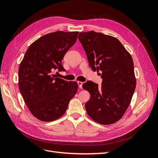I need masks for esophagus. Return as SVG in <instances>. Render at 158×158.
<instances>
[{
    "label": "esophagus",
    "mask_w": 158,
    "mask_h": 158,
    "mask_svg": "<svg viewBox=\"0 0 158 158\" xmlns=\"http://www.w3.org/2000/svg\"><path fill=\"white\" fill-rule=\"evenodd\" d=\"M77 83H78V87H79L80 88H82L83 82H80V81H78Z\"/></svg>",
    "instance_id": "esophagus-1"
}]
</instances>
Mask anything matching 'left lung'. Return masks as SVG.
<instances>
[{
  "instance_id": "obj_1",
  "label": "left lung",
  "mask_w": 158,
  "mask_h": 158,
  "mask_svg": "<svg viewBox=\"0 0 158 158\" xmlns=\"http://www.w3.org/2000/svg\"><path fill=\"white\" fill-rule=\"evenodd\" d=\"M79 41L93 70L102 72V85L88 81L90 94L85 107L89 117L101 125H111L123 117L131 102L136 81L131 54L116 37L94 31L80 32Z\"/></svg>"
}]
</instances>
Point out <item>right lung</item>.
<instances>
[{
  "label": "right lung",
  "instance_id": "right-lung-1",
  "mask_svg": "<svg viewBox=\"0 0 158 158\" xmlns=\"http://www.w3.org/2000/svg\"><path fill=\"white\" fill-rule=\"evenodd\" d=\"M78 31H58L43 35L30 45L18 70L19 89L31 113L44 122L63 115L77 92L76 82L57 78L61 61L77 40Z\"/></svg>",
  "mask_w": 158,
  "mask_h": 158
}]
</instances>
